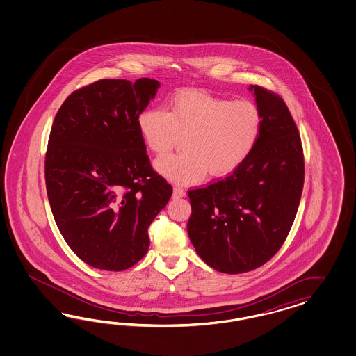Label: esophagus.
<instances>
[{
	"instance_id": "esophagus-1",
	"label": "esophagus",
	"mask_w": 356,
	"mask_h": 356,
	"mask_svg": "<svg viewBox=\"0 0 356 356\" xmlns=\"http://www.w3.org/2000/svg\"><path fill=\"white\" fill-rule=\"evenodd\" d=\"M184 195H185V191H184L183 188L176 186V188L173 189V197H175V198H181Z\"/></svg>"
}]
</instances>
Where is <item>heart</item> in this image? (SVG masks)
Wrapping results in <instances>:
<instances>
[{
	"label": "heart",
	"mask_w": 356,
	"mask_h": 356,
	"mask_svg": "<svg viewBox=\"0 0 356 356\" xmlns=\"http://www.w3.org/2000/svg\"><path fill=\"white\" fill-rule=\"evenodd\" d=\"M147 149L163 155L184 137L183 152L156 159L154 167L167 180L193 184L210 176L234 172L256 149L264 129V116L250 100H227L204 91L175 94L167 112L146 108L137 119Z\"/></svg>",
	"instance_id": "1"
}]
</instances>
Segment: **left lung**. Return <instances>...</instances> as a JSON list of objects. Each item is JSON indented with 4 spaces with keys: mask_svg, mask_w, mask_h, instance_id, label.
Segmentation results:
<instances>
[{
    "mask_svg": "<svg viewBox=\"0 0 356 356\" xmlns=\"http://www.w3.org/2000/svg\"><path fill=\"white\" fill-rule=\"evenodd\" d=\"M264 116L256 149L234 172L188 192V235L213 269L241 274L266 264L284 243L302 197V140L282 97L250 85Z\"/></svg>",
    "mask_w": 356,
    "mask_h": 356,
    "instance_id": "8db88e82",
    "label": "left lung"
}]
</instances>
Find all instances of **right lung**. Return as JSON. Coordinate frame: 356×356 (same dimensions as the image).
<instances>
[{"label":"right lung","instance_id":"add662e5","mask_svg":"<svg viewBox=\"0 0 356 356\" xmlns=\"http://www.w3.org/2000/svg\"><path fill=\"white\" fill-rule=\"evenodd\" d=\"M161 83L100 79L58 109L45 155V184L56 225L87 265L121 271L150 245L147 228L172 195L154 172L137 125Z\"/></svg>","mask_w":356,"mask_h":356}]
</instances>
